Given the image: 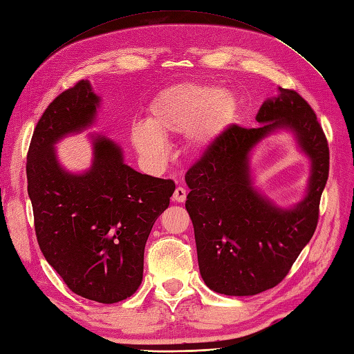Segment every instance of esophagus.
Listing matches in <instances>:
<instances>
[{
	"label": "esophagus",
	"mask_w": 354,
	"mask_h": 354,
	"mask_svg": "<svg viewBox=\"0 0 354 354\" xmlns=\"http://www.w3.org/2000/svg\"><path fill=\"white\" fill-rule=\"evenodd\" d=\"M186 195H187V191L185 187H177L174 194H172V201L176 203H185L186 201Z\"/></svg>",
	"instance_id": "1"
}]
</instances>
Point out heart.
<instances>
[{"instance_id": "heart-1", "label": "heart", "mask_w": 354, "mask_h": 354, "mask_svg": "<svg viewBox=\"0 0 354 354\" xmlns=\"http://www.w3.org/2000/svg\"><path fill=\"white\" fill-rule=\"evenodd\" d=\"M236 112V97L216 85L177 84L150 102L147 123L133 124L131 138L142 158L162 163L167 158L163 138L186 133L187 149L203 153L227 131Z\"/></svg>"}]
</instances>
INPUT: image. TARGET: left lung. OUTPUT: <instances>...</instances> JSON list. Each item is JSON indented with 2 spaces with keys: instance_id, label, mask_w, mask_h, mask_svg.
<instances>
[{
  "instance_id": "1",
  "label": "left lung",
  "mask_w": 354,
  "mask_h": 354,
  "mask_svg": "<svg viewBox=\"0 0 354 354\" xmlns=\"http://www.w3.org/2000/svg\"><path fill=\"white\" fill-rule=\"evenodd\" d=\"M260 127L231 124L186 172V210L192 219L200 273L210 290L254 296L287 277L317 228L329 177V145L311 105L295 90L279 87L257 114ZM287 127L312 159L308 194L282 211L252 187L247 154L277 128Z\"/></svg>"
}]
</instances>
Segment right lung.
<instances>
[{"label":"right lung","instance_id":"obj_1","mask_svg":"<svg viewBox=\"0 0 354 354\" xmlns=\"http://www.w3.org/2000/svg\"><path fill=\"white\" fill-rule=\"evenodd\" d=\"M99 102L80 81L49 103L30 142L27 182L46 261L75 295L108 305L141 286L145 243L176 185L127 167L122 149L103 136L94 138L87 172L59 167L54 144L88 127Z\"/></svg>","mask_w":354,"mask_h":354}]
</instances>
